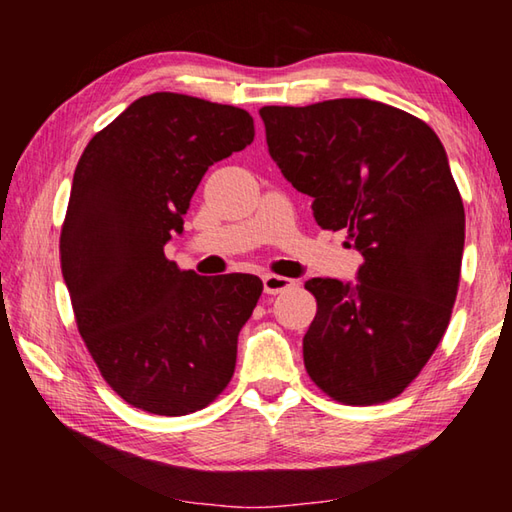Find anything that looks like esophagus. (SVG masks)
<instances>
[{
    "instance_id": "34e87169",
    "label": "esophagus",
    "mask_w": 512,
    "mask_h": 512,
    "mask_svg": "<svg viewBox=\"0 0 512 512\" xmlns=\"http://www.w3.org/2000/svg\"><path fill=\"white\" fill-rule=\"evenodd\" d=\"M262 282H264V293H268V296H275V293L289 291L293 287V280H289V277L273 275V273H266L262 277Z\"/></svg>"
}]
</instances>
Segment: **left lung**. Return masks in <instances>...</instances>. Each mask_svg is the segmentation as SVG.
I'll return each instance as SVG.
<instances>
[{
	"instance_id": "1",
	"label": "left lung",
	"mask_w": 512,
	"mask_h": 512,
	"mask_svg": "<svg viewBox=\"0 0 512 512\" xmlns=\"http://www.w3.org/2000/svg\"><path fill=\"white\" fill-rule=\"evenodd\" d=\"M268 153L314 198L323 230H348L359 284L314 277L302 357L332 400L388 402L420 375L452 318L465 212L438 135L370 99L264 106Z\"/></svg>"
}]
</instances>
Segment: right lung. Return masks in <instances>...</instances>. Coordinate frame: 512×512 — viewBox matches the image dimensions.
<instances>
[{"label":"right lung","instance_id":"1","mask_svg":"<svg viewBox=\"0 0 512 512\" xmlns=\"http://www.w3.org/2000/svg\"><path fill=\"white\" fill-rule=\"evenodd\" d=\"M253 137L246 110L153 92L94 135L76 164L60 268L101 377L135 409L201 411L235 375L262 280L180 271L164 244L183 232L205 171Z\"/></svg>","mask_w":512,"mask_h":512}]
</instances>
